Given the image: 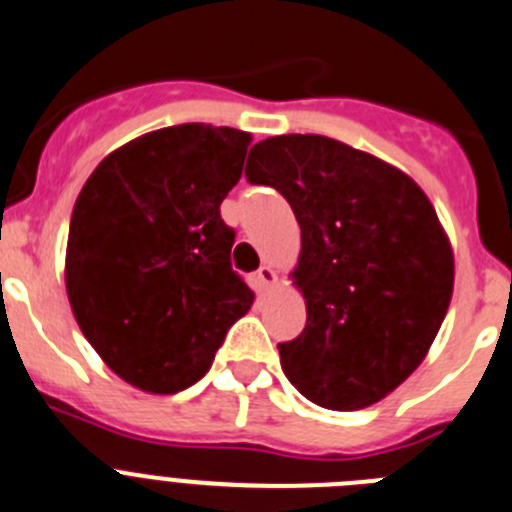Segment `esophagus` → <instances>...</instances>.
<instances>
[{"label": "esophagus", "instance_id": "esophagus-1", "mask_svg": "<svg viewBox=\"0 0 512 512\" xmlns=\"http://www.w3.org/2000/svg\"><path fill=\"white\" fill-rule=\"evenodd\" d=\"M256 279H259V284L264 289H271L276 284V271L271 269V266H261L259 274H256Z\"/></svg>", "mask_w": 512, "mask_h": 512}]
</instances>
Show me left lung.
<instances>
[{
  "label": "left lung",
  "mask_w": 512,
  "mask_h": 512,
  "mask_svg": "<svg viewBox=\"0 0 512 512\" xmlns=\"http://www.w3.org/2000/svg\"><path fill=\"white\" fill-rule=\"evenodd\" d=\"M246 177L279 190L302 228L292 271L307 325L281 370L322 409L358 411L429 353L454 289V253L424 190L393 164L320 134L269 137Z\"/></svg>",
  "instance_id": "8db88e82"
}]
</instances>
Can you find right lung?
I'll list each match as a JSON object with an SVG mask.
<instances>
[{
	"label": "right lung",
	"instance_id": "1",
	"mask_svg": "<svg viewBox=\"0 0 512 512\" xmlns=\"http://www.w3.org/2000/svg\"><path fill=\"white\" fill-rule=\"evenodd\" d=\"M251 134L180 124L103 157L70 218L65 289L101 360L147 393H177L213 365L253 292L231 269L220 203Z\"/></svg>",
	"mask_w": 512,
	"mask_h": 512
}]
</instances>
